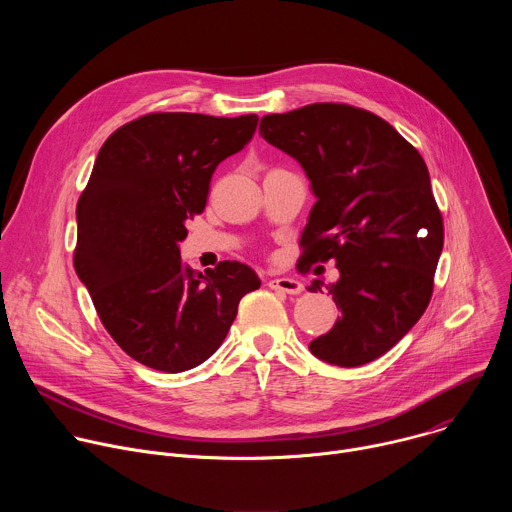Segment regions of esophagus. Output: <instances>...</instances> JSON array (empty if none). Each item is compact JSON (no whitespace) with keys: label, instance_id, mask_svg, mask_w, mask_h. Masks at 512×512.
<instances>
[{"label":"esophagus","instance_id":"esophagus-1","mask_svg":"<svg viewBox=\"0 0 512 512\" xmlns=\"http://www.w3.org/2000/svg\"><path fill=\"white\" fill-rule=\"evenodd\" d=\"M269 287L271 289H279V291H285V294H291V296H298L304 291V285L294 279V277H277V279H271L269 281Z\"/></svg>","mask_w":512,"mask_h":512}]
</instances>
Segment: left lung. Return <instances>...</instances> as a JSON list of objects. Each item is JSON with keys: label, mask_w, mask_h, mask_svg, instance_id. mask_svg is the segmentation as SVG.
<instances>
[{"label": "left lung", "mask_w": 512, "mask_h": 512, "mask_svg": "<svg viewBox=\"0 0 512 512\" xmlns=\"http://www.w3.org/2000/svg\"><path fill=\"white\" fill-rule=\"evenodd\" d=\"M259 133L300 162L318 198L300 263L336 259L340 271L308 287L324 285L342 312L312 354L346 369L383 356L423 316L444 249L423 158L385 119L342 103L265 115Z\"/></svg>", "instance_id": "1"}]
</instances>
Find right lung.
I'll use <instances>...</instances> for the list:
<instances>
[{"instance_id":"obj_1","label":"right lung","mask_w":512,"mask_h":512,"mask_svg":"<svg viewBox=\"0 0 512 512\" xmlns=\"http://www.w3.org/2000/svg\"><path fill=\"white\" fill-rule=\"evenodd\" d=\"M257 115L148 113L113 131L77 204L75 269L111 338L145 367L182 373L223 344L239 302L261 285L239 261L182 263L186 223L216 166L241 152Z\"/></svg>"}]
</instances>
